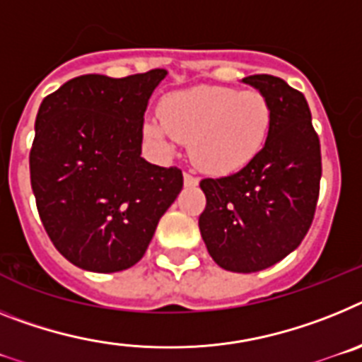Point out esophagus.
<instances>
[{
    "label": "esophagus",
    "mask_w": 362,
    "mask_h": 362,
    "mask_svg": "<svg viewBox=\"0 0 362 362\" xmlns=\"http://www.w3.org/2000/svg\"><path fill=\"white\" fill-rule=\"evenodd\" d=\"M184 184L187 187H194V185L199 184V178L194 177L193 173H184Z\"/></svg>",
    "instance_id": "34e87169"
}]
</instances>
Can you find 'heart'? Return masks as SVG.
Wrapping results in <instances>:
<instances>
[{
  "label": "heart",
  "instance_id": "heart-1",
  "mask_svg": "<svg viewBox=\"0 0 362 362\" xmlns=\"http://www.w3.org/2000/svg\"><path fill=\"white\" fill-rule=\"evenodd\" d=\"M272 125V105L259 90L200 86L168 94L160 116L146 122L158 149L189 142V156L207 173H231L259 155Z\"/></svg>",
  "mask_w": 362,
  "mask_h": 362
}]
</instances>
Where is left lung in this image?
Segmentation results:
<instances>
[{
    "mask_svg": "<svg viewBox=\"0 0 362 362\" xmlns=\"http://www.w3.org/2000/svg\"><path fill=\"white\" fill-rule=\"evenodd\" d=\"M272 105V125L259 155L240 171L200 182L206 209L199 218L209 255L235 273L266 269L306 237L319 199L320 144L303 93L269 74H253Z\"/></svg>",
    "mask_w": 362,
    "mask_h": 362,
    "instance_id": "obj_1",
    "label": "left lung"
}]
</instances>
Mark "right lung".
<instances>
[{
  "label": "right lung",
  "mask_w": 362,
  "mask_h": 362,
  "mask_svg": "<svg viewBox=\"0 0 362 362\" xmlns=\"http://www.w3.org/2000/svg\"><path fill=\"white\" fill-rule=\"evenodd\" d=\"M165 74H83L40 105L30 185L47 235L78 268L134 266L182 191L180 169L142 158L144 115Z\"/></svg>",
  "instance_id": "right-lung-1"
}]
</instances>
